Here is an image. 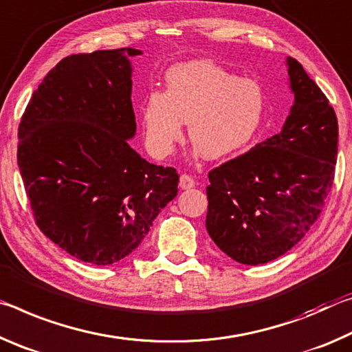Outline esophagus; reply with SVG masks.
<instances>
[{
  "instance_id": "1",
  "label": "esophagus",
  "mask_w": 352,
  "mask_h": 352,
  "mask_svg": "<svg viewBox=\"0 0 352 352\" xmlns=\"http://www.w3.org/2000/svg\"><path fill=\"white\" fill-rule=\"evenodd\" d=\"M195 179L192 176H188V175H182L181 177H179V187L182 188V190H190V188H193L195 187Z\"/></svg>"
}]
</instances>
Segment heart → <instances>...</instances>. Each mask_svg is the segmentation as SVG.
Masks as SVG:
<instances>
[{
  "label": "heart",
  "mask_w": 352,
  "mask_h": 352,
  "mask_svg": "<svg viewBox=\"0 0 352 352\" xmlns=\"http://www.w3.org/2000/svg\"><path fill=\"white\" fill-rule=\"evenodd\" d=\"M165 84V91H149L142 107L145 143L155 157L173 154L184 122L193 145L212 160L243 151L262 128L265 94L254 79L195 60L173 67Z\"/></svg>",
  "instance_id": "1"
}]
</instances>
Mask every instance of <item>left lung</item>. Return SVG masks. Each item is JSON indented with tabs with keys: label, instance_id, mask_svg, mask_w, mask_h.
<instances>
[{
	"label": "left lung",
	"instance_id": "obj_1",
	"mask_svg": "<svg viewBox=\"0 0 352 352\" xmlns=\"http://www.w3.org/2000/svg\"><path fill=\"white\" fill-rule=\"evenodd\" d=\"M287 65L295 104L284 128L209 171L207 232L245 265L290 251L318 220L336 175V111L301 63Z\"/></svg>",
	"mask_w": 352,
	"mask_h": 352
}]
</instances>
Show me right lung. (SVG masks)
I'll return each instance as SVG.
<instances>
[{
	"mask_svg": "<svg viewBox=\"0 0 352 352\" xmlns=\"http://www.w3.org/2000/svg\"><path fill=\"white\" fill-rule=\"evenodd\" d=\"M135 48L72 54L46 74L19 128L16 160L38 229L91 265L129 256L177 195L171 166L146 162L135 134Z\"/></svg>",
	"mask_w": 352,
	"mask_h": 352,
	"instance_id": "add662e5",
	"label": "right lung"
}]
</instances>
